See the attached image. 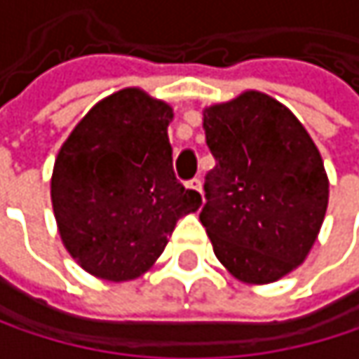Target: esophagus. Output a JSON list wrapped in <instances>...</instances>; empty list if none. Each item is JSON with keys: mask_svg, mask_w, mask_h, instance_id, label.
<instances>
[{"mask_svg": "<svg viewBox=\"0 0 359 359\" xmlns=\"http://www.w3.org/2000/svg\"><path fill=\"white\" fill-rule=\"evenodd\" d=\"M187 187H189V189H193V191H199V193H201V180L197 179V177H195V179L187 180Z\"/></svg>", "mask_w": 359, "mask_h": 359, "instance_id": "obj_1", "label": "esophagus"}]
</instances>
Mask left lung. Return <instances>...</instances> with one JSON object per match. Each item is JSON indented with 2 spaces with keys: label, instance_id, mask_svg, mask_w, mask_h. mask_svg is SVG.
I'll use <instances>...</instances> for the list:
<instances>
[{
  "label": "left lung",
  "instance_id": "obj_1",
  "mask_svg": "<svg viewBox=\"0 0 359 359\" xmlns=\"http://www.w3.org/2000/svg\"><path fill=\"white\" fill-rule=\"evenodd\" d=\"M216 166L199 220L239 280L274 283L310 253L328 205L324 162L304 124L259 91L203 109Z\"/></svg>",
  "mask_w": 359,
  "mask_h": 359
}]
</instances>
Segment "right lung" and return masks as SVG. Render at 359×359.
Returning <instances> with one entry per match:
<instances>
[{
  "label": "right lung",
  "mask_w": 359,
  "mask_h": 359,
  "mask_svg": "<svg viewBox=\"0 0 359 359\" xmlns=\"http://www.w3.org/2000/svg\"><path fill=\"white\" fill-rule=\"evenodd\" d=\"M172 108L128 87L87 111L64 141L51 203L68 253L93 276L122 283L154 266L177 220L201 195L175 177Z\"/></svg>",
  "instance_id": "1"
}]
</instances>
